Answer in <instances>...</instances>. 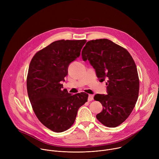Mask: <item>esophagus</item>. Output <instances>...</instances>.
Returning a JSON list of instances; mask_svg holds the SVG:
<instances>
[{
  "instance_id": "1",
  "label": "esophagus",
  "mask_w": 159,
  "mask_h": 159,
  "mask_svg": "<svg viewBox=\"0 0 159 159\" xmlns=\"http://www.w3.org/2000/svg\"><path fill=\"white\" fill-rule=\"evenodd\" d=\"M94 99V96L92 94H89V98H88V101H91Z\"/></svg>"
}]
</instances>
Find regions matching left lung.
I'll use <instances>...</instances> for the list:
<instances>
[{"label":"left lung","instance_id":"8db88e82","mask_svg":"<svg viewBox=\"0 0 159 159\" xmlns=\"http://www.w3.org/2000/svg\"><path fill=\"white\" fill-rule=\"evenodd\" d=\"M82 57L94 68L100 82L107 80V94H98L94 98L103 106L97 119L107 127L120 125L130 115L139 97V78L132 57L107 39L87 41Z\"/></svg>","mask_w":159,"mask_h":159}]
</instances>
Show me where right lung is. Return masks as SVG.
Here are the masks:
<instances>
[{"label": "right lung", "instance_id": "obj_1", "mask_svg": "<svg viewBox=\"0 0 159 159\" xmlns=\"http://www.w3.org/2000/svg\"><path fill=\"white\" fill-rule=\"evenodd\" d=\"M86 41H54L38 51L30 62L26 80L30 102L39 121L54 132L69 129L79 107L87 101V94L72 95L61 89V84L68 74V66L79 57Z\"/></svg>", "mask_w": 159, "mask_h": 159}]
</instances>
